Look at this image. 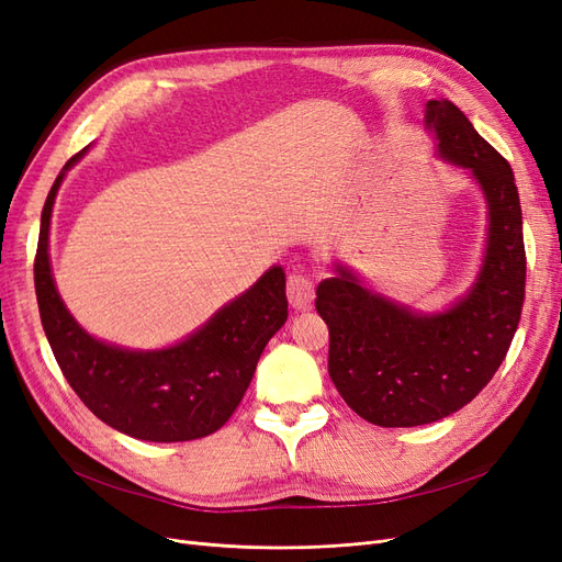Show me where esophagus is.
<instances>
[{"label": "esophagus", "instance_id": "1", "mask_svg": "<svg viewBox=\"0 0 562 562\" xmlns=\"http://www.w3.org/2000/svg\"><path fill=\"white\" fill-rule=\"evenodd\" d=\"M285 293H288V300H291V304H293V310L304 312V310H310L314 302V283L297 271V274L288 277Z\"/></svg>", "mask_w": 562, "mask_h": 562}]
</instances>
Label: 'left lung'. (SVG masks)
<instances>
[{
  "mask_svg": "<svg viewBox=\"0 0 562 562\" xmlns=\"http://www.w3.org/2000/svg\"><path fill=\"white\" fill-rule=\"evenodd\" d=\"M424 122L438 157L467 168L487 203V246L469 293L424 314L372 293L339 262L316 288V312L330 330V380L351 411L378 427L431 424L479 396L512 347L525 300L512 166L450 100H429Z\"/></svg>",
  "mask_w": 562,
  "mask_h": 562,
  "instance_id": "1",
  "label": "left lung"
}]
</instances>
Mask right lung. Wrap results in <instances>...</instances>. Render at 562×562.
<instances>
[{
  "mask_svg": "<svg viewBox=\"0 0 562 562\" xmlns=\"http://www.w3.org/2000/svg\"><path fill=\"white\" fill-rule=\"evenodd\" d=\"M87 149L63 166L42 211L35 291L50 351L75 394L112 429L151 443L209 436L241 403L267 342L288 318L283 269H267L173 347L143 351L95 339L67 312L48 260L58 187Z\"/></svg>",
  "mask_w": 562,
  "mask_h": 562,
  "instance_id": "right-lung-1",
  "label": "right lung"
}]
</instances>
